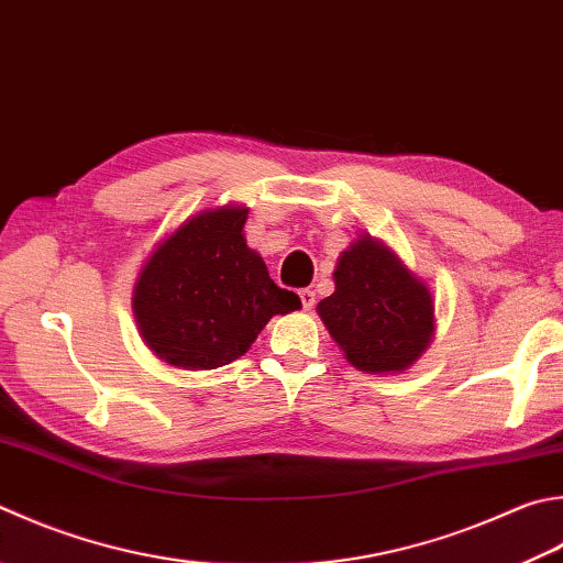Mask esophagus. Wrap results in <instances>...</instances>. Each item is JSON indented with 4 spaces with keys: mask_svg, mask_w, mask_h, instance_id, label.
<instances>
[{
    "mask_svg": "<svg viewBox=\"0 0 563 563\" xmlns=\"http://www.w3.org/2000/svg\"><path fill=\"white\" fill-rule=\"evenodd\" d=\"M299 299H301L303 309L311 311L313 303H316V291H313V289H301V291H299Z\"/></svg>",
    "mask_w": 563,
    "mask_h": 563,
    "instance_id": "esophagus-1",
    "label": "esophagus"
}]
</instances>
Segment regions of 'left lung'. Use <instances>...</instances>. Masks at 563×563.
I'll list each match as a JSON object with an SVG mask.
<instances>
[{
  "instance_id": "8db88e82",
  "label": "left lung",
  "mask_w": 563,
  "mask_h": 563,
  "mask_svg": "<svg viewBox=\"0 0 563 563\" xmlns=\"http://www.w3.org/2000/svg\"><path fill=\"white\" fill-rule=\"evenodd\" d=\"M335 291L318 303L328 333L363 373H405L433 333V299L427 286L373 238L341 254Z\"/></svg>"
}]
</instances>
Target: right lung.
I'll list each match as a JSON object with an SVG mask.
<instances>
[{
	"instance_id": "1",
	"label": "right lung",
	"mask_w": 563,
	"mask_h": 563,
	"mask_svg": "<svg viewBox=\"0 0 563 563\" xmlns=\"http://www.w3.org/2000/svg\"><path fill=\"white\" fill-rule=\"evenodd\" d=\"M247 208L206 210L154 250L134 286L142 338L168 365L216 369L245 355L301 299L272 282L242 235Z\"/></svg>"
}]
</instances>
